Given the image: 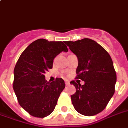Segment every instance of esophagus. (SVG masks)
I'll list each match as a JSON object with an SVG mask.
<instances>
[{"label": "esophagus", "instance_id": "esophagus-1", "mask_svg": "<svg viewBox=\"0 0 128 128\" xmlns=\"http://www.w3.org/2000/svg\"><path fill=\"white\" fill-rule=\"evenodd\" d=\"M65 83L66 86H68V85H70V81L68 80H65Z\"/></svg>", "mask_w": 128, "mask_h": 128}]
</instances>
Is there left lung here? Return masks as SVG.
Returning <instances> with one entry per match:
<instances>
[{"label": "left lung", "mask_w": 128, "mask_h": 128, "mask_svg": "<svg viewBox=\"0 0 128 128\" xmlns=\"http://www.w3.org/2000/svg\"><path fill=\"white\" fill-rule=\"evenodd\" d=\"M78 58L76 78L85 82L81 86L72 81L76 92L71 96L76 111L93 116L102 111L114 93L117 75L112 59L106 50L95 40L83 38L65 41Z\"/></svg>", "instance_id": "1"}]
</instances>
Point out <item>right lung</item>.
<instances>
[{"label":"right lung","instance_id":"obj_1","mask_svg":"<svg viewBox=\"0 0 128 128\" xmlns=\"http://www.w3.org/2000/svg\"><path fill=\"white\" fill-rule=\"evenodd\" d=\"M64 43L44 38L35 40L22 52L15 66L14 92L19 104L32 116L50 115L65 88L62 78L50 83L44 75L52 68L55 58L62 52H68Z\"/></svg>","mask_w":128,"mask_h":128}]
</instances>
